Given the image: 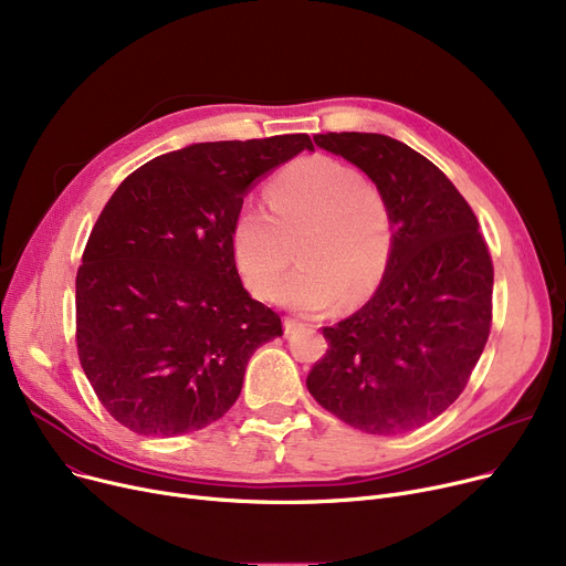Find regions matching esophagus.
<instances>
[{
	"instance_id": "1",
	"label": "esophagus",
	"mask_w": 566,
	"mask_h": 566,
	"mask_svg": "<svg viewBox=\"0 0 566 566\" xmlns=\"http://www.w3.org/2000/svg\"><path fill=\"white\" fill-rule=\"evenodd\" d=\"M303 325H305L303 321H298V318H293V316H286V318H284V333H286V335H293V333H298V331L303 328Z\"/></svg>"
}]
</instances>
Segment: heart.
<instances>
[{
	"label": "heart",
	"mask_w": 566,
	"mask_h": 566,
	"mask_svg": "<svg viewBox=\"0 0 566 566\" xmlns=\"http://www.w3.org/2000/svg\"><path fill=\"white\" fill-rule=\"evenodd\" d=\"M265 203L235 216L229 252L248 291L273 301L292 260L304 265L277 298L303 312L358 305L376 291L388 268L392 224L380 192L358 169L328 156H312L284 167L265 186Z\"/></svg>",
	"instance_id": "heart-1"
}]
</instances>
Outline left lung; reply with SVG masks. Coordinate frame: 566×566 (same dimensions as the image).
I'll use <instances>...</instances> for the list:
<instances>
[{
  "mask_svg": "<svg viewBox=\"0 0 566 566\" xmlns=\"http://www.w3.org/2000/svg\"><path fill=\"white\" fill-rule=\"evenodd\" d=\"M314 142L371 178L395 233L371 301L323 328L328 350L307 390L365 433H406L459 399L486 346L489 245L450 178L403 142L378 133H325Z\"/></svg>",
  "mask_w": 566,
  "mask_h": 566,
  "instance_id": "left-lung-1",
  "label": "left lung"
}]
</instances>
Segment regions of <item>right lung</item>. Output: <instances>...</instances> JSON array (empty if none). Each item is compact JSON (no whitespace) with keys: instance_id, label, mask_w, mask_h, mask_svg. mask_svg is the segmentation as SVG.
<instances>
[{"instance_id":"add662e5","label":"right lung","mask_w":566,"mask_h":566,"mask_svg":"<svg viewBox=\"0 0 566 566\" xmlns=\"http://www.w3.org/2000/svg\"><path fill=\"white\" fill-rule=\"evenodd\" d=\"M307 135L203 142L148 160L105 203L75 277L80 365L112 418L169 438L220 420L282 318L250 298L229 233L252 181Z\"/></svg>"}]
</instances>
